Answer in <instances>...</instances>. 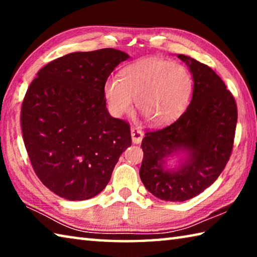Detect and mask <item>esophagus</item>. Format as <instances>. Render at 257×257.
Listing matches in <instances>:
<instances>
[{
    "label": "esophagus",
    "mask_w": 257,
    "mask_h": 257,
    "mask_svg": "<svg viewBox=\"0 0 257 257\" xmlns=\"http://www.w3.org/2000/svg\"><path fill=\"white\" fill-rule=\"evenodd\" d=\"M143 137H144V134L141 129L138 128H132V139H133V143L134 144H139V143L142 142Z\"/></svg>",
    "instance_id": "obj_1"
}]
</instances>
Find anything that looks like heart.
Segmentation results:
<instances>
[{"label":"heart","instance_id":"heart-1","mask_svg":"<svg viewBox=\"0 0 257 257\" xmlns=\"http://www.w3.org/2000/svg\"><path fill=\"white\" fill-rule=\"evenodd\" d=\"M103 90L113 115L127 114L136 99L137 110L147 122L162 125L185 111L193 92V78L182 64L147 56L125 66L120 79L108 78Z\"/></svg>","mask_w":257,"mask_h":257}]
</instances>
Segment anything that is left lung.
Wrapping results in <instances>:
<instances>
[{"label": "left lung", "mask_w": 257, "mask_h": 257, "mask_svg": "<svg viewBox=\"0 0 257 257\" xmlns=\"http://www.w3.org/2000/svg\"><path fill=\"white\" fill-rule=\"evenodd\" d=\"M178 58L193 75V97L175 122L145 134L139 170L146 189L169 202L197 196L217 179L231 155L238 116L232 94L210 67L182 54ZM177 153L185 159L168 169L166 159Z\"/></svg>", "instance_id": "left-lung-1"}]
</instances>
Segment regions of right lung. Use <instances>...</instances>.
Listing matches in <instances>:
<instances>
[{
	"mask_svg": "<svg viewBox=\"0 0 257 257\" xmlns=\"http://www.w3.org/2000/svg\"><path fill=\"white\" fill-rule=\"evenodd\" d=\"M129 58L115 49L75 52L37 73L21 106V129L40 180L69 201L92 198L105 188L124 150L129 123L110 115L104 84Z\"/></svg>",
	"mask_w": 257,
	"mask_h": 257,
	"instance_id": "obj_1",
	"label": "right lung"
}]
</instances>
